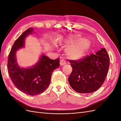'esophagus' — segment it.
<instances>
[{
  "label": "esophagus",
  "mask_w": 121,
  "mask_h": 121,
  "mask_svg": "<svg viewBox=\"0 0 121 121\" xmlns=\"http://www.w3.org/2000/svg\"><path fill=\"white\" fill-rule=\"evenodd\" d=\"M60 65H61V66H63V65H65V64H66V62H65V60L61 59L60 60Z\"/></svg>",
  "instance_id": "obj_1"
}]
</instances>
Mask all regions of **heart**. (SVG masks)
I'll return each instance as SVG.
<instances>
[{
  "label": "heart",
  "mask_w": 121,
  "mask_h": 121,
  "mask_svg": "<svg viewBox=\"0 0 121 121\" xmlns=\"http://www.w3.org/2000/svg\"><path fill=\"white\" fill-rule=\"evenodd\" d=\"M58 45H67L65 52L72 60H78L82 58L91 46V42L87 38L81 39L80 36H65L57 41Z\"/></svg>",
  "instance_id": "obj_1"
}]
</instances>
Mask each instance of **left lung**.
Wrapping results in <instances>:
<instances>
[{"instance_id":"left-lung-1","label":"left lung","mask_w":121,"mask_h":121,"mask_svg":"<svg viewBox=\"0 0 121 121\" xmlns=\"http://www.w3.org/2000/svg\"><path fill=\"white\" fill-rule=\"evenodd\" d=\"M69 61L73 70L68 81L76 92L92 93L103 84L109 65V57L104 48L84 59Z\"/></svg>"}]
</instances>
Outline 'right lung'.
Instances as JSON below:
<instances>
[{"label":"right lung","instance_id":"add662e5","mask_svg":"<svg viewBox=\"0 0 121 121\" xmlns=\"http://www.w3.org/2000/svg\"><path fill=\"white\" fill-rule=\"evenodd\" d=\"M30 28L14 42L9 52L8 69L10 78L17 88L29 95H36L43 92L48 87L53 71L60 67V59L51 60L43 53L38 61L31 67H21L18 64L16 53L25 47V39L35 33Z\"/></svg>","mask_w":121,"mask_h":121}]
</instances>
